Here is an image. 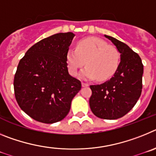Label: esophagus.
<instances>
[{
  "label": "esophagus",
  "instance_id": "obj_1",
  "mask_svg": "<svg viewBox=\"0 0 156 156\" xmlns=\"http://www.w3.org/2000/svg\"><path fill=\"white\" fill-rule=\"evenodd\" d=\"M82 86L83 87H88V86H89V84H88V83H87L82 82Z\"/></svg>",
  "mask_w": 156,
  "mask_h": 156
}]
</instances>
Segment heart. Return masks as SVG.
I'll list each match as a JSON object with an SVG mask.
<instances>
[{
    "mask_svg": "<svg viewBox=\"0 0 156 156\" xmlns=\"http://www.w3.org/2000/svg\"><path fill=\"white\" fill-rule=\"evenodd\" d=\"M120 53L115 47L107 44L97 37H88L77 43L76 50L69 49L66 61L73 76L78 70L87 66L81 72V76L87 80L104 81L111 78L117 71L120 63Z\"/></svg>",
    "mask_w": 156,
    "mask_h": 156,
    "instance_id": "obj_1",
    "label": "heart"
}]
</instances>
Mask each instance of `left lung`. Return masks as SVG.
I'll return each mask as SVG.
<instances>
[{"instance_id": "8db88e82", "label": "left lung", "mask_w": 156, "mask_h": 156, "mask_svg": "<svg viewBox=\"0 0 156 156\" xmlns=\"http://www.w3.org/2000/svg\"><path fill=\"white\" fill-rule=\"evenodd\" d=\"M120 53V63L113 76L104 83L90 85L89 100L92 112L98 118L116 119L128 113L142 91L144 66L140 56L126 44L105 35Z\"/></svg>"}]
</instances>
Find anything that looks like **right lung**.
<instances>
[{
    "mask_svg": "<svg viewBox=\"0 0 156 156\" xmlns=\"http://www.w3.org/2000/svg\"><path fill=\"white\" fill-rule=\"evenodd\" d=\"M74 34L60 33L41 40L25 54L14 77L19 107L32 119L44 123L63 119L81 82L69 74L66 55Z\"/></svg>",
    "mask_w": 156,
    "mask_h": 156,
    "instance_id": "obj_1",
    "label": "right lung"
}]
</instances>
